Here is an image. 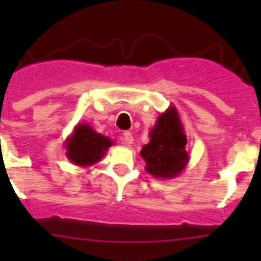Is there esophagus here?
I'll list each match as a JSON object with an SVG mask.
<instances>
[{
  "label": "esophagus",
  "mask_w": 261,
  "mask_h": 261,
  "mask_svg": "<svg viewBox=\"0 0 261 261\" xmlns=\"http://www.w3.org/2000/svg\"><path fill=\"white\" fill-rule=\"evenodd\" d=\"M121 141H122L123 145L130 146L131 144L134 143V136H133V134L128 133V131H125V133L122 134V138H121Z\"/></svg>",
  "instance_id": "1"
}]
</instances>
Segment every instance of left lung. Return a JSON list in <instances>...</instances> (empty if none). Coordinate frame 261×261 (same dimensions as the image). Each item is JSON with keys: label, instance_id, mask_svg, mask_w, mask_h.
Listing matches in <instances>:
<instances>
[{"label": "left lung", "instance_id": "8db88e82", "mask_svg": "<svg viewBox=\"0 0 261 261\" xmlns=\"http://www.w3.org/2000/svg\"><path fill=\"white\" fill-rule=\"evenodd\" d=\"M150 141L140 155L145 160V170L156 179H172L181 174L189 163L188 144L175 106L162 112L149 131Z\"/></svg>", "mask_w": 261, "mask_h": 261}]
</instances>
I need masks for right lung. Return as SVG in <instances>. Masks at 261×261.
<instances>
[{"mask_svg": "<svg viewBox=\"0 0 261 261\" xmlns=\"http://www.w3.org/2000/svg\"><path fill=\"white\" fill-rule=\"evenodd\" d=\"M114 144V140L94 131L88 123H77L64 141L65 155L74 165L91 167L98 163Z\"/></svg>", "mask_w": 261, "mask_h": 261, "instance_id": "right-lung-1", "label": "right lung"}]
</instances>
